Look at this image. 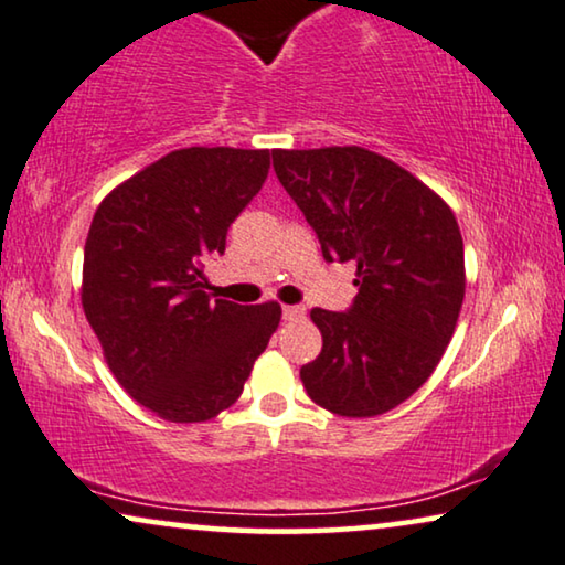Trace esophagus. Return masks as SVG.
<instances>
[{
	"label": "esophagus",
	"mask_w": 565,
	"mask_h": 565,
	"mask_svg": "<svg viewBox=\"0 0 565 565\" xmlns=\"http://www.w3.org/2000/svg\"><path fill=\"white\" fill-rule=\"evenodd\" d=\"M281 315H284V320H302L305 318V307L302 305H284Z\"/></svg>",
	"instance_id": "obj_1"
}]
</instances>
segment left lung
Wrapping results in <instances>:
<instances>
[{"mask_svg":"<svg viewBox=\"0 0 565 565\" xmlns=\"http://www.w3.org/2000/svg\"><path fill=\"white\" fill-rule=\"evenodd\" d=\"M278 183L328 263H356L345 312L315 307L320 356L299 370L330 413L372 418L416 393L439 364L465 299V247L445 201L361 147L274 149Z\"/></svg>","mask_w":565,"mask_h":565,"instance_id":"obj_1","label":"left lung"}]
</instances>
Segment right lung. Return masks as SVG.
I'll return each instance as SVG.
<instances>
[{
  "mask_svg": "<svg viewBox=\"0 0 565 565\" xmlns=\"http://www.w3.org/2000/svg\"><path fill=\"white\" fill-rule=\"evenodd\" d=\"M268 149L191 147L105 195L89 224L82 307L134 401L172 424L230 408L281 320V307L204 291V263L268 178Z\"/></svg>",
  "mask_w": 565,
  "mask_h": 565,
  "instance_id": "1",
  "label": "right lung"
}]
</instances>
